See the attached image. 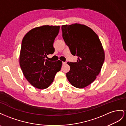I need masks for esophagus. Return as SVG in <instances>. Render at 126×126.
<instances>
[{"instance_id":"34e87169","label":"esophagus","mask_w":126,"mask_h":126,"mask_svg":"<svg viewBox=\"0 0 126 126\" xmlns=\"http://www.w3.org/2000/svg\"><path fill=\"white\" fill-rule=\"evenodd\" d=\"M62 64H63V65H65V64H66V62H62Z\"/></svg>"}]
</instances>
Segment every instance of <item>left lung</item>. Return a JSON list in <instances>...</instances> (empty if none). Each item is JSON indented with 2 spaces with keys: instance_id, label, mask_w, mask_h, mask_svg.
Listing matches in <instances>:
<instances>
[{
  "instance_id": "left-lung-1",
  "label": "left lung",
  "mask_w": 126,
  "mask_h": 126,
  "mask_svg": "<svg viewBox=\"0 0 126 126\" xmlns=\"http://www.w3.org/2000/svg\"><path fill=\"white\" fill-rule=\"evenodd\" d=\"M63 38L71 53L78 56L77 62H67L66 74L73 87L82 89L94 81L101 71L105 54L98 36L85 25L75 23L62 26Z\"/></svg>"
}]
</instances>
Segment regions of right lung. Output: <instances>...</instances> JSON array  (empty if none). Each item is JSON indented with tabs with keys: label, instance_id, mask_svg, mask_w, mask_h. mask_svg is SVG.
<instances>
[{
	"label": "right lung",
	"instance_id": "obj_1",
	"mask_svg": "<svg viewBox=\"0 0 126 126\" xmlns=\"http://www.w3.org/2000/svg\"><path fill=\"white\" fill-rule=\"evenodd\" d=\"M60 26L35 27L24 36L21 43L19 64L26 80L39 89L47 88L52 84L62 62L49 61L45 58L54 52L53 43L58 35Z\"/></svg>",
	"mask_w": 126,
	"mask_h": 126
}]
</instances>
